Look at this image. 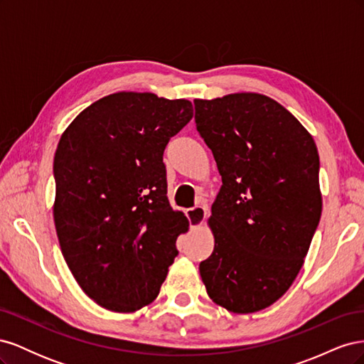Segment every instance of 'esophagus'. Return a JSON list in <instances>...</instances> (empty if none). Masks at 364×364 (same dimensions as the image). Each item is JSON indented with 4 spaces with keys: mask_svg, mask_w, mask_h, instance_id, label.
Wrapping results in <instances>:
<instances>
[{
    "mask_svg": "<svg viewBox=\"0 0 364 364\" xmlns=\"http://www.w3.org/2000/svg\"><path fill=\"white\" fill-rule=\"evenodd\" d=\"M186 217H188L191 229L200 228L205 217H206V208L200 206V205H196L194 208H190L188 211H186Z\"/></svg>",
    "mask_w": 364,
    "mask_h": 364,
    "instance_id": "34e87169",
    "label": "esophagus"
}]
</instances>
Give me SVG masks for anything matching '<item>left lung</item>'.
<instances>
[{"label": "left lung", "mask_w": 364, "mask_h": 364, "mask_svg": "<svg viewBox=\"0 0 364 364\" xmlns=\"http://www.w3.org/2000/svg\"><path fill=\"white\" fill-rule=\"evenodd\" d=\"M196 127L222 176L199 270L226 310H264L290 289L322 214L313 136L272 98L241 92L194 100Z\"/></svg>", "instance_id": "1"}]
</instances>
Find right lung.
Masks as SVG:
<instances>
[{
	"label": "right lung",
	"mask_w": 364,
	"mask_h": 364,
	"mask_svg": "<svg viewBox=\"0 0 364 364\" xmlns=\"http://www.w3.org/2000/svg\"><path fill=\"white\" fill-rule=\"evenodd\" d=\"M188 100L150 92L100 98L63 132L54 155V225L82 290L117 313L159 293L188 220L167 199L164 150L190 123Z\"/></svg>",
	"instance_id": "add662e5"
}]
</instances>
